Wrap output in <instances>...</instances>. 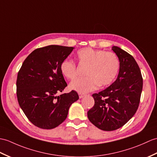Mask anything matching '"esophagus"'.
Here are the masks:
<instances>
[{
    "mask_svg": "<svg viewBox=\"0 0 157 157\" xmlns=\"http://www.w3.org/2000/svg\"><path fill=\"white\" fill-rule=\"evenodd\" d=\"M78 95H79V98H82L83 96H85V94H82V93H79Z\"/></svg>",
    "mask_w": 157,
    "mask_h": 157,
    "instance_id": "1",
    "label": "esophagus"
}]
</instances>
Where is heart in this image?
<instances>
[{
    "mask_svg": "<svg viewBox=\"0 0 157 157\" xmlns=\"http://www.w3.org/2000/svg\"><path fill=\"white\" fill-rule=\"evenodd\" d=\"M76 57L79 63L87 65L85 78L74 80L70 89L80 93L96 90L98 86H108L114 81L119 70L120 61L112 52L86 47L78 51ZM60 71L65 78L72 80L78 75L76 65L70 59H64L60 64Z\"/></svg>",
    "mask_w": 157,
    "mask_h": 157,
    "instance_id": "obj_1",
    "label": "heart"
}]
</instances>
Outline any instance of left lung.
<instances>
[{
	"label": "left lung",
	"mask_w": 157,
	"mask_h": 157,
	"mask_svg": "<svg viewBox=\"0 0 157 157\" xmlns=\"http://www.w3.org/2000/svg\"><path fill=\"white\" fill-rule=\"evenodd\" d=\"M112 49L120 61L117 79L106 89L93 94L95 103L87 112L90 121L105 131L121 128L132 118L139 105L143 84L134 58L117 46Z\"/></svg>",
	"instance_id": "1"
}]
</instances>
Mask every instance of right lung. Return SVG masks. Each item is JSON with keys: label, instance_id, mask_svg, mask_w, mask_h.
Segmentation results:
<instances>
[{"label": "right lung", "instance_id": "right-lung-1", "mask_svg": "<svg viewBox=\"0 0 157 157\" xmlns=\"http://www.w3.org/2000/svg\"><path fill=\"white\" fill-rule=\"evenodd\" d=\"M74 49L61 45L38 48L29 55L18 73L19 105L29 121L40 128L52 129L61 124L70 105L79 99L74 90L58 95L67 86L60 64Z\"/></svg>", "mask_w": 157, "mask_h": 157}]
</instances>
